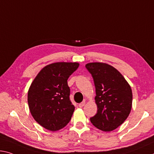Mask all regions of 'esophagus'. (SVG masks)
<instances>
[{
	"label": "esophagus",
	"instance_id": "obj_1",
	"mask_svg": "<svg viewBox=\"0 0 154 154\" xmlns=\"http://www.w3.org/2000/svg\"><path fill=\"white\" fill-rule=\"evenodd\" d=\"M85 101H83V102H82V103H80L79 104V108H82V107H84V106H85Z\"/></svg>",
	"mask_w": 154,
	"mask_h": 154
}]
</instances>
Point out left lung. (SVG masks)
Returning <instances> with one entry per match:
<instances>
[{"instance_id": "8db88e82", "label": "left lung", "mask_w": 154, "mask_h": 154, "mask_svg": "<svg viewBox=\"0 0 154 154\" xmlns=\"http://www.w3.org/2000/svg\"><path fill=\"white\" fill-rule=\"evenodd\" d=\"M86 68L93 78L97 112L90 119L94 127L111 131L128 118L132 106V92L125 78L115 68L106 63L92 62Z\"/></svg>"}]
</instances>
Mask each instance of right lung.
<instances>
[{
    "label": "right lung",
    "instance_id": "obj_1",
    "mask_svg": "<svg viewBox=\"0 0 154 154\" xmlns=\"http://www.w3.org/2000/svg\"><path fill=\"white\" fill-rule=\"evenodd\" d=\"M77 62H55L44 67L28 91L29 110L48 130H60L71 119L75 106L70 101L67 80L79 67Z\"/></svg>",
    "mask_w": 154,
    "mask_h": 154
}]
</instances>
